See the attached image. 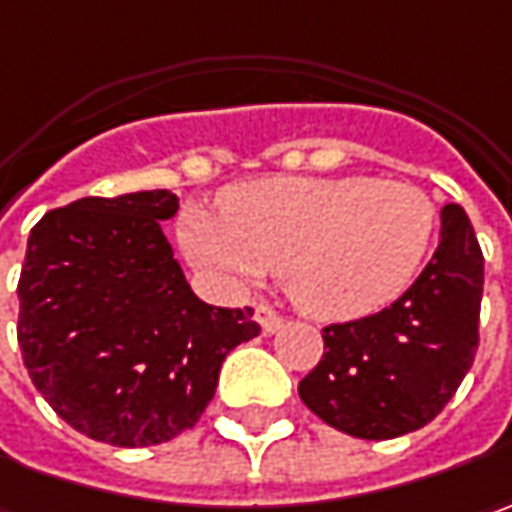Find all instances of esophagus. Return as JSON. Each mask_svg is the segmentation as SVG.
I'll use <instances>...</instances> for the list:
<instances>
[{
  "label": "esophagus",
  "mask_w": 512,
  "mask_h": 512,
  "mask_svg": "<svg viewBox=\"0 0 512 512\" xmlns=\"http://www.w3.org/2000/svg\"><path fill=\"white\" fill-rule=\"evenodd\" d=\"M255 318H257V323H260V329H263L266 335H275L280 326H283V318H280L272 306H266V303H257Z\"/></svg>",
  "instance_id": "obj_1"
}]
</instances>
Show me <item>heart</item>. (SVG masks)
Segmentation results:
<instances>
[{
    "label": "heart",
    "mask_w": 512,
    "mask_h": 512,
    "mask_svg": "<svg viewBox=\"0 0 512 512\" xmlns=\"http://www.w3.org/2000/svg\"><path fill=\"white\" fill-rule=\"evenodd\" d=\"M433 200L378 177H289L234 191L226 217L194 209L186 243L237 280L286 275L303 312L361 318L398 300L430 252Z\"/></svg>",
    "instance_id": "obj_1"
}]
</instances>
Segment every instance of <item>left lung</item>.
<instances>
[{"label":"left lung","instance_id":"obj_1","mask_svg":"<svg viewBox=\"0 0 512 512\" xmlns=\"http://www.w3.org/2000/svg\"><path fill=\"white\" fill-rule=\"evenodd\" d=\"M484 255L458 203L441 209L433 260L387 309L323 326V358L298 384L329 427L367 441L430 424L478 349Z\"/></svg>","mask_w":512,"mask_h":512}]
</instances>
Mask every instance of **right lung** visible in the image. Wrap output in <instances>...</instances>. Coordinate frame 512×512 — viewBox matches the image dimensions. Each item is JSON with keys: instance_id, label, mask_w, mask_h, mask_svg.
<instances>
[{"instance_id": "right-lung-1", "label": "right lung", "mask_w": 512, "mask_h": 512, "mask_svg": "<svg viewBox=\"0 0 512 512\" xmlns=\"http://www.w3.org/2000/svg\"><path fill=\"white\" fill-rule=\"evenodd\" d=\"M168 189L82 197L28 237L16 338L51 410L114 447H151L191 430L226 355L260 335L252 309L191 292L160 220Z\"/></svg>"}]
</instances>
